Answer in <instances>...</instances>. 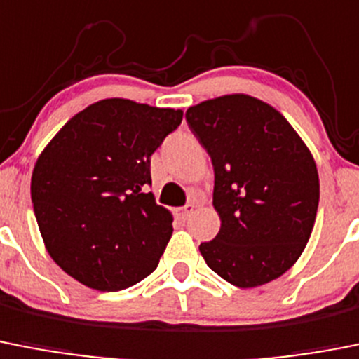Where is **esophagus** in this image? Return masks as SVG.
Wrapping results in <instances>:
<instances>
[{"label": "esophagus", "mask_w": 359, "mask_h": 359, "mask_svg": "<svg viewBox=\"0 0 359 359\" xmlns=\"http://www.w3.org/2000/svg\"><path fill=\"white\" fill-rule=\"evenodd\" d=\"M194 208H196V206H194V205H187L185 208L176 210L177 217H180V219H183V220H187V219H189V217L194 213Z\"/></svg>", "instance_id": "obj_1"}]
</instances>
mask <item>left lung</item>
Wrapping results in <instances>:
<instances>
[{
    "label": "left lung",
    "instance_id": "8db88e82",
    "mask_svg": "<svg viewBox=\"0 0 359 359\" xmlns=\"http://www.w3.org/2000/svg\"><path fill=\"white\" fill-rule=\"evenodd\" d=\"M185 117L215 172L220 229L199 245L206 265L238 288L278 279L313 231L320 196L313 154L281 111L249 94L206 100Z\"/></svg>",
    "mask_w": 359,
    "mask_h": 359
}]
</instances>
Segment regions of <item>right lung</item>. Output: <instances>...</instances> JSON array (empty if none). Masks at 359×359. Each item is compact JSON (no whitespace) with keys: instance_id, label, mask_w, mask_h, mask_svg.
Wrapping results in <instances>:
<instances>
[{"instance_id":"right-lung-1","label":"right lung","mask_w":359,"mask_h":359,"mask_svg":"<svg viewBox=\"0 0 359 359\" xmlns=\"http://www.w3.org/2000/svg\"><path fill=\"white\" fill-rule=\"evenodd\" d=\"M183 110L123 97L88 104L39 154L32 203L46 251L81 285L117 292L158 267L172 213L154 203L151 154Z\"/></svg>"}]
</instances>
